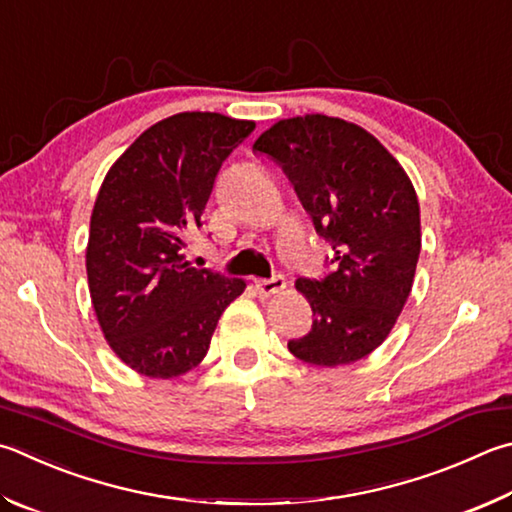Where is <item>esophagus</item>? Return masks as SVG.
<instances>
[{"mask_svg": "<svg viewBox=\"0 0 512 512\" xmlns=\"http://www.w3.org/2000/svg\"><path fill=\"white\" fill-rule=\"evenodd\" d=\"M255 288L259 291V295L271 297L275 293H280L282 288H286V277L284 275H273V277H268V280H257Z\"/></svg>", "mask_w": 512, "mask_h": 512, "instance_id": "obj_1", "label": "esophagus"}]
</instances>
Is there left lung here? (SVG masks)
Here are the masks:
<instances>
[{
	"label": "left lung",
	"mask_w": 512,
	"mask_h": 512,
	"mask_svg": "<svg viewBox=\"0 0 512 512\" xmlns=\"http://www.w3.org/2000/svg\"><path fill=\"white\" fill-rule=\"evenodd\" d=\"M253 150L282 165L331 246L327 273L295 282L315 320L288 349L318 367L365 358L389 336L412 291L421 219L410 179L365 129L322 114L280 120Z\"/></svg>",
	"instance_id": "obj_1"
}]
</instances>
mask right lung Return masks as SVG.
<instances>
[{
    "label": "right lung",
    "mask_w": 512,
    "mask_h": 512,
    "mask_svg": "<svg viewBox=\"0 0 512 512\" xmlns=\"http://www.w3.org/2000/svg\"><path fill=\"white\" fill-rule=\"evenodd\" d=\"M255 123L210 111L161 120L111 167L91 215L87 277L116 356L152 378L197 367L226 306L246 282L185 262L181 248L221 165Z\"/></svg>",
    "instance_id": "obj_1"
}]
</instances>
